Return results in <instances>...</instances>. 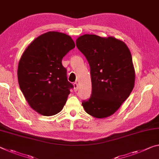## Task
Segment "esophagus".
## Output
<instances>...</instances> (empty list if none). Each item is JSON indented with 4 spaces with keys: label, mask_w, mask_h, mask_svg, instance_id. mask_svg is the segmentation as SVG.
Here are the masks:
<instances>
[{
    "label": "esophagus",
    "mask_w": 159,
    "mask_h": 159,
    "mask_svg": "<svg viewBox=\"0 0 159 159\" xmlns=\"http://www.w3.org/2000/svg\"><path fill=\"white\" fill-rule=\"evenodd\" d=\"M74 90L75 91H77L78 89H79V85H78L77 82H75L74 83Z\"/></svg>",
    "instance_id": "34e87169"
}]
</instances>
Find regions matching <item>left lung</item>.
<instances>
[{
    "mask_svg": "<svg viewBox=\"0 0 159 159\" xmlns=\"http://www.w3.org/2000/svg\"><path fill=\"white\" fill-rule=\"evenodd\" d=\"M76 47L89 63L92 94L83 101L86 113L98 118L110 116L133 90L135 80L132 55L124 42L114 37L85 34Z\"/></svg>",
    "mask_w": 159,
    "mask_h": 159,
    "instance_id": "obj_1",
    "label": "left lung"
}]
</instances>
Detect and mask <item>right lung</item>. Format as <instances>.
Listing matches in <instances>:
<instances>
[{
  "instance_id": "1",
  "label": "right lung",
  "mask_w": 159,
  "mask_h": 159,
  "mask_svg": "<svg viewBox=\"0 0 159 159\" xmlns=\"http://www.w3.org/2000/svg\"><path fill=\"white\" fill-rule=\"evenodd\" d=\"M75 48L68 35L49 31L34 39L19 61L20 88L32 109L46 116L57 114L66 104L70 89L62 58Z\"/></svg>"
}]
</instances>
